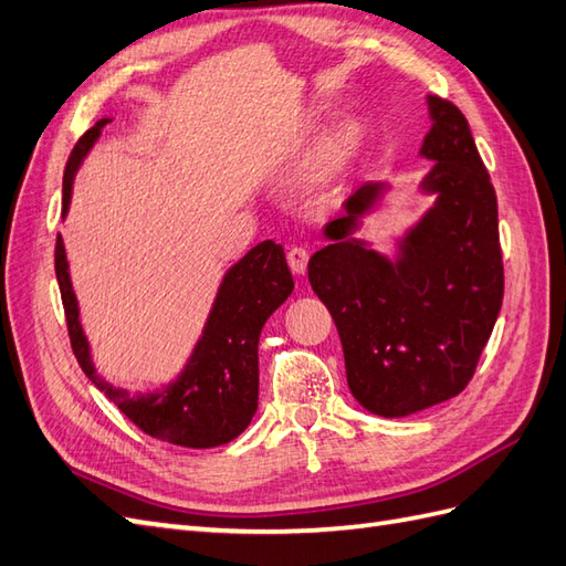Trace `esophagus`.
<instances>
[{"mask_svg":"<svg viewBox=\"0 0 566 566\" xmlns=\"http://www.w3.org/2000/svg\"><path fill=\"white\" fill-rule=\"evenodd\" d=\"M307 261H310V252L305 250V247L293 244L291 250H287V264H291V269L295 273H305L307 271Z\"/></svg>","mask_w":566,"mask_h":566,"instance_id":"34e87169","label":"esophagus"}]
</instances>
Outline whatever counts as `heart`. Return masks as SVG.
I'll use <instances>...</instances> for the list:
<instances>
[{
	"label": "heart",
	"mask_w": 566,
	"mask_h": 566,
	"mask_svg": "<svg viewBox=\"0 0 566 566\" xmlns=\"http://www.w3.org/2000/svg\"><path fill=\"white\" fill-rule=\"evenodd\" d=\"M350 129L348 127H340L336 134H334V139H331V144H328V156H331V160H336V158H340L343 154H346L348 150V146H350Z\"/></svg>",
	"instance_id": "heart-1"
}]
</instances>
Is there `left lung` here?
Returning a JSON list of instances; mask_svg holds the SVG:
<instances>
[{"label":"left lung","instance_id":"1","mask_svg":"<svg viewBox=\"0 0 566 566\" xmlns=\"http://www.w3.org/2000/svg\"><path fill=\"white\" fill-rule=\"evenodd\" d=\"M434 209L391 261L348 240L381 191L363 185L324 228L310 283L338 328L350 394L381 418H403L459 396L473 379L504 297L497 195L461 109L430 95Z\"/></svg>","mask_w":566,"mask_h":566}]
</instances>
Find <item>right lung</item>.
<instances>
[{"instance_id": "right-lung-1", "label": "right lung", "mask_w": 566, "mask_h": 566, "mask_svg": "<svg viewBox=\"0 0 566 566\" xmlns=\"http://www.w3.org/2000/svg\"><path fill=\"white\" fill-rule=\"evenodd\" d=\"M103 124L107 119L91 127L72 148L64 168L62 213H66L72 199V179L78 163L98 139ZM54 273L62 293L69 340L81 369L142 432L168 444L209 449L228 444L247 430L259 403L256 350L261 326L283 305L295 285L281 244L273 240L261 242L230 269L187 369L172 387L148 396H129V391L109 387L95 375L88 343L78 324L76 297L69 283L60 235L54 242Z\"/></svg>"}]
</instances>
